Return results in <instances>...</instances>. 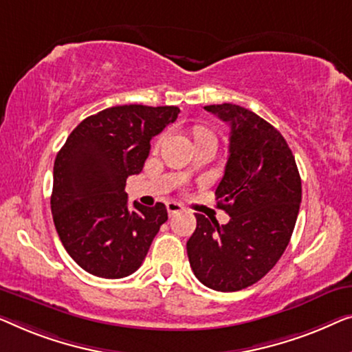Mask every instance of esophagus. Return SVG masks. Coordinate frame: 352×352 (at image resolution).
I'll use <instances>...</instances> for the list:
<instances>
[{
    "label": "esophagus",
    "mask_w": 352,
    "mask_h": 352,
    "mask_svg": "<svg viewBox=\"0 0 352 352\" xmlns=\"http://www.w3.org/2000/svg\"><path fill=\"white\" fill-rule=\"evenodd\" d=\"M166 207H167V212H169V215H175L183 212V207L178 204V202H167Z\"/></svg>",
    "instance_id": "34e87169"
}]
</instances>
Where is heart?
<instances>
[{
	"label": "heart",
	"mask_w": 352,
	"mask_h": 352,
	"mask_svg": "<svg viewBox=\"0 0 352 352\" xmlns=\"http://www.w3.org/2000/svg\"><path fill=\"white\" fill-rule=\"evenodd\" d=\"M209 137H214V133L209 132V131H207V129H204V127H197L196 131H195V138H196V142L204 140V138H209ZM162 138H164V137H161L160 140H157V143H161Z\"/></svg>",
	"instance_id": "obj_1"
}]
</instances>
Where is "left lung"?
<instances>
[{"label":"left lung","mask_w":352,"mask_h":352,"mask_svg":"<svg viewBox=\"0 0 352 352\" xmlns=\"http://www.w3.org/2000/svg\"><path fill=\"white\" fill-rule=\"evenodd\" d=\"M231 126L225 175L217 186L226 225L196 214L186 242L195 276L209 289L237 292L258 282L277 263L294 232L301 178L280 132L244 107H204Z\"/></svg>","instance_id":"obj_1"}]
</instances>
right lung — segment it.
Segmentation results:
<instances>
[{"mask_svg":"<svg viewBox=\"0 0 352 352\" xmlns=\"http://www.w3.org/2000/svg\"><path fill=\"white\" fill-rule=\"evenodd\" d=\"M178 107L122 105L79 122L54 162L51 210L63 247L84 271L105 279L135 273L167 221L162 202L127 207L129 175L140 174L151 138Z\"/></svg>","mask_w":352,"mask_h":352,"instance_id":"right-lung-1","label":"right lung"}]
</instances>
